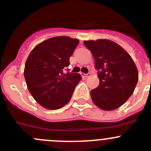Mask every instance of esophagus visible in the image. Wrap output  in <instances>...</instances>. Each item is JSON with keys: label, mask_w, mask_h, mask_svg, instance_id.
Returning a JSON list of instances; mask_svg holds the SVG:
<instances>
[{"label": "esophagus", "mask_w": 151, "mask_h": 151, "mask_svg": "<svg viewBox=\"0 0 151 151\" xmlns=\"http://www.w3.org/2000/svg\"><path fill=\"white\" fill-rule=\"evenodd\" d=\"M81 76H82L83 77H85V78H88V77H89L90 76H91V74L90 73H88V74H81Z\"/></svg>", "instance_id": "34e87169"}]
</instances>
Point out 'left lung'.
<instances>
[{"label": "left lung", "instance_id": "obj_1", "mask_svg": "<svg viewBox=\"0 0 151 151\" xmlns=\"http://www.w3.org/2000/svg\"><path fill=\"white\" fill-rule=\"evenodd\" d=\"M84 44L99 70V86L91 91L93 103L105 111L118 109L133 93L139 80L133 60L121 45L109 40H85Z\"/></svg>", "mask_w": 151, "mask_h": 151}]
</instances>
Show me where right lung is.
I'll use <instances>...</instances> for the list:
<instances>
[{
    "label": "right lung",
    "mask_w": 151,
    "mask_h": 151,
    "mask_svg": "<svg viewBox=\"0 0 151 151\" xmlns=\"http://www.w3.org/2000/svg\"><path fill=\"white\" fill-rule=\"evenodd\" d=\"M78 43V39L55 37L38 44L28 55L24 70L27 89L45 109L56 110L67 104L81 81L78 73H63Z\"/></svg>",
    "instance_id": "1"
}]
</instances>
